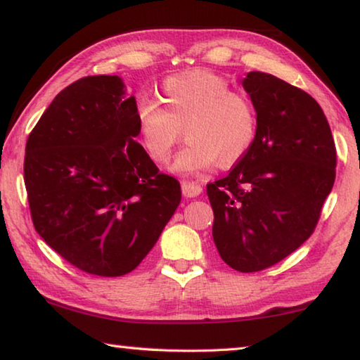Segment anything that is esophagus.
<instances>
[{
	"instance_id": "obj_1",
	"label": "esophagus",
	"mask_w": 360,
	"mask_h": 360,
	"mask_svg": "<svg viewBox=\"0 0 360 360\" xmlns=\"http://www.w3.org/2000/svg\"><path fill=\"white\" fill-rule=\"evenodd\" d=\"M181 188H182V193H184V197H187V198L198 197V195L203 191L202 186H200L198 182H193V181H182Z\"/></svg>"
}]
</instances>
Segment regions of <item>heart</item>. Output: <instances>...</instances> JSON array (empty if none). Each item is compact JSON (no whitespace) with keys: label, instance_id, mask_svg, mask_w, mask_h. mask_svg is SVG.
<instances>
[{"label":"heart","instance_id":"b5f03b06","mask_svg":"<svg viewBox=\"0 0 360 360\" xmlns=\"http://www.w3.org/2000/svg\"><path fill=\"white\" fill-rule=\"evenodd\" d=\"M165 109L154 101L136 108L139 143L152 160L167 163L186 125L187 146L173 163L179 174H193L214 165L230 167L251 148L257 130L252 103L230 92L222 76L192 70L168 77L162 85Z\"/></svg>","mask_w":360,"mask_h":360}]
</instances>
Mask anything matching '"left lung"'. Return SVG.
Instances as JSON below:
<instances>
[{
	"instance_id": "8db88e82",
	"label": "left lung",
	"mask_w": 360,
	"mask_h": 360,
	"mask_svg": "<svg viewBox=\"0 0 360 360\" xmlns=\"http://www.w3.org/2000/svg\"><path fill=\"white\" fill-rule=\"evenodd\" d=\"M243 87L257 114L254 143L206 193L219 255L233 270L252 273L281 262L313 233L333 187L337 150L311 95L260 71L248 72Z\"/></svg>"
}]
</instances>
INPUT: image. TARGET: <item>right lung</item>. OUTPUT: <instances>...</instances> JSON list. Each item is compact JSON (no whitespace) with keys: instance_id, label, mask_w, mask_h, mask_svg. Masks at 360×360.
I'll use <instances>...</instances> for the list:
<instances>
[{"instance_id":"add662e5","label":"right lung","mask_w":360,"mask_h":360,"mask_svg":"<svg viewBox=\"0 0 360 360\" xmlns=\"http://www.w3.org/2000/svg\"><path fill=\"white\" fill-rule=\"evenodd\" d=\"M136 100L119 76H87L63 89L25 148L33 225L79 270L122 276L141 264L181 202L135 141Z\"/></svg>"}]
</instances>
